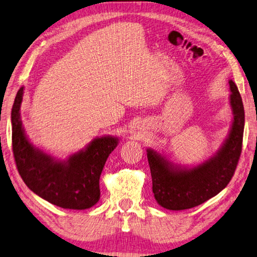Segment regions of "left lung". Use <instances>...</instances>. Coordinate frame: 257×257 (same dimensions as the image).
<instances>
[{
	"mask_svg": "<svg viewBox=\"0 0 257 257\" xmlns=\"http://www.w3.org/2000/svg\"><path fill=\"white\" fill-rule=\"evenodd\" d=\"M229 87L231 126L226 140L209 159L186 167L174 164L159 151L147 149L152 192L163 208L175 211L194 208L217 195L230 182L241 154L245 112L240 93L232 80H229Z\"/></svg>",
	"mask_w": 257,
	"mask_h": 257,
	"instance_id": "obj_1",
	"label": "left lung"
}]
</instances>
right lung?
Segmentation results:
<instances>
[{
  "mask_svg": "<svg viewBox=\"0 0 257 257\" xmlns=\"http://www.w3.org/2000/svg\"><path fill=\"white\" fill-rule=\"evenodd\" d=\"M24 90L21 87L17 92L11 111L13 156L22 181L35 194L60 208H91L100 199L99 178L119 138H94L66 159L54 158L34 146L25 132L20 115Z\"/></svg>",
  "mask_w": 257,
  "mask_h": 257,
  "instance_id": "obj_1",
  "label": "right lung"
}]
</instances>
